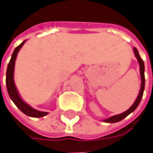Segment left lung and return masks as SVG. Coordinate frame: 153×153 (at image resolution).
Here are the masks:
<instances>
[{"mask_svg": "<svg viewBox=\"0 0 153 153\" xmlns=\"http://www.w3.org/2000/svg\"><path fill=\"white\" fill-rule=\"evenodd\" d=\"M134 55L136 56V58H137L138 62H139L140 64V79H141V86H140L139 95H138V97L136 98V100H135V102H134V104H133L127 111H125L124 113H121V114H118V115H115V116H112V117H110V118H108V119L103 120V121L106 122V123H117V122L121 121L122 119H124V118H126L129 113L134 112V110H135V108L138 107L139 103L140 102V100H141V98L143 97V92H144V89H145V74H144V72H145V66H144V62H143V60L140 58V56L139 55V52H138V51H137V49H136L135 47H134Z\"/></svg>", "mask_w": 153, "mask_h": 153, "instance_id": "obj_1", "label": "left lung"}]
</instances>
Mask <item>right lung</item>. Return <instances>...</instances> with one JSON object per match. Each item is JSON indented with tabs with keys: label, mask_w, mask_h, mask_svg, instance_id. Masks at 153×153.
<instances>
[{
	"label": "right lung",
	"mask_w": 153,
	"mask_h": 153,
	"mask_svg": "<svg viewBox=\"0 0 153 153\" xmlns=\"http://www.w3.org/2000/svg\"><path fill=\"white\" fill-rule=\"evenodd\" d=\"M26 40H24V42H22L19 46H17L14 50L13 53L12 55L11 60L9 62L7 66V77H6V85H7V89L8 95L10 98L12 99V101L13 102L14 104L18 107V108L26 115H28L29 117H34V118H40L45 116L48 113L46 112H40V111H37L33 108H31L29 105L27 103H25L21 99L20 96H19V92L17 91V88L15 86L13 79V74H14V67H15V60L18 55V52L19 50L21 49V47L24 45V42Z\"/></svg>",
	"instance_id": "right-lung-1"
}]
</instances>
